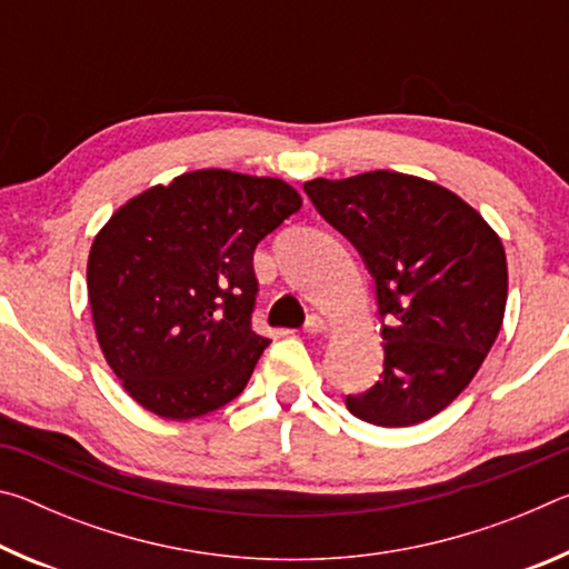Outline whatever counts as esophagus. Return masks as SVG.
I'll list each match as a JSON object with an SVG mask.
<instances>
[{
	"label": "esophagus",
	"mask_w": 569,
	"mask_h": 569,
	"mask_svg": "<svg viewBox=\"0 0 569 569\" xmlns=\"http://www.w3.org/2000/svg\"><path fill=\"white\" fill-rule=\"evenodd\" d=\"M326 331H329V321L321 319V316H308V321H306V333L316 336V333H326Z\"/></svg>",
	"instance_id": "obj_1"
}]
</instances>
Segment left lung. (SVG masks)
Listing matches in <instances>:
<instances>
[{
  "mask_svg": "<svg viewBox=\"0 0 569 569\" xmlns=\"http://www.w3.org/2000/svg\"><path fill=\"white\" fill-rule=\"evenodd\" d=\"M303 190L359 248L387 321L381 379L346 409L377 427L431 419L469 387L502 329V240L457 192L417 176L371 170Z\"/></svg>",
  "mask_w": 569,
  "mask_h": 569,
  "instance_id": "left-lung-1",
  "label": "left lung"
}]
</instances>
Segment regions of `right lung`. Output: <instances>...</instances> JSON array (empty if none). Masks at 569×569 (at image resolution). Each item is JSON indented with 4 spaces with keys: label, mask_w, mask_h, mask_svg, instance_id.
I'll use <instances>...</instances> for the list:
<instances>
[{
    "label": "right lung",
    "mask_w": 569,
    "mask_h": 569,
    "mask_svg": "<svg viewBox=\"0 0 569 569\" xmlns=\"http://www.w3.org/2000/svg\"><path fill=\"white\" fill-rule=\"evenodd\" d=\"M281 178L192 170L114 210L94 236V336L130 397L188 421L233 401L268 339L250 329L256 246L301 208Z\"/></svg>",
    "instance_id": "obj_1"
}]
</instances>
